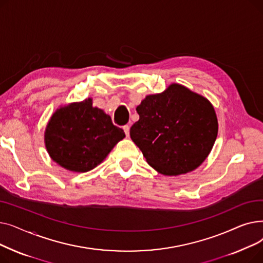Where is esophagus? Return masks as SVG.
I'll return each mask as SVG.
<instances>
[{"instance_id":"34e87169","label":"esophagus","mask_w":263,"mask_h":263,"mask_svg":"<svg viewBox=\"0 0 263 263\" xmlns=\"http://www.w3.org/2000/svg\"><path fill=\"white\" fill-rule=\"evenodd\" d=\"M122 129H123L124 133H126V135H127V136H129V131H130V127L128 126V124H126V126H123V127H122Z\"/></svg>"}]
</instances>
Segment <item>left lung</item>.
Instances as JSON below:
<instances>
[{"instance_id":"obj_1","label":"left lung","mask_w":263,"mask_h":263,"mask_svg":"<svg viewBox=\"0 0 263 263\" xmlns=\"http://www.w3.org/2000/svg\"><path fill=\"white\" fill-rule=\"evenodd\" d=\"M136 112L140 119L130 129L131 140L160 174H186L210 154L217 136V118L202 96L172 84L162 93L147 96Z\"/></svg>"}]
</instances>
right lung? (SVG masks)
I'll return each instance as SVG.
<instances>
[{
    "label": "right lung",
    "mask_w": 263,
    "mask_h": 263,
    "mask_svg": "<svg viewBox=\"0 0 263 263\" xmlns=\"http://www.w3.org/2000/svg\"><path fill=\"white\" fill-rule=\"evenodd\" d=\"M124 135L91 99L61 107L45 133L50 157L62 167L85 173L100 164Z\"/></svg>",
    "instance_id": "obj_1"
}]
</instances>
